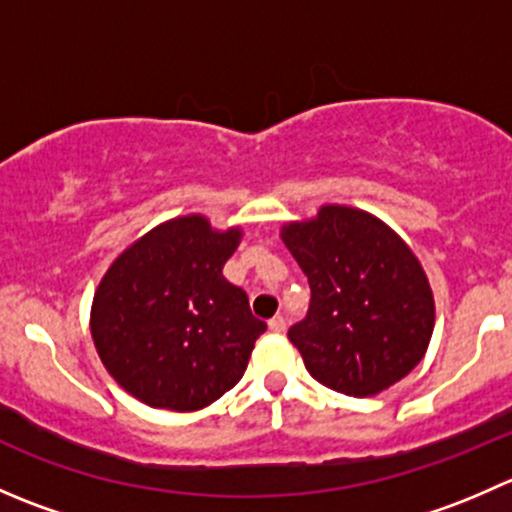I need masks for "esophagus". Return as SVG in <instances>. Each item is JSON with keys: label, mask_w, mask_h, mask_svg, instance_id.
<instances>
[{"label": "esophagus", "mask_w": 512, "mask_h": 512, "mask_svg": "<svg viewBox=\"0 0 512 512\" xmlns=\"http://www.w3.org/2000/svg\"><path fill=\"white\" fill-rule=\"evenodd\" d=\"M267 324H270V329H272V332H277V334H280V332H285V327H287V319L282 317V314H277V317H272L270 322H267Z\"/></svg>", "instance_id": "esophagus-1"}]
</instances>
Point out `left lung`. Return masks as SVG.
I'll use <instances>...</instances> for the list:
<instances>
[{
	"instance_id": "left-lung-1",
	"label": "left lung",
	"mask_w": 512,
	"mask_h": 512,
	"mask_svg": "<svg viewBox=\"0 0 512 512\" xmlns=\"http://www.w3.org/2000/svg\"><path fill=\"white\" fill-rule=\"evenodd\" d=\"M307 275V317L287 337L309 374L339 394L376 396L423 359L436 322L433 292L411 247L364 210L324 205L282 227Z\"/></svg>"
}]
</instances>
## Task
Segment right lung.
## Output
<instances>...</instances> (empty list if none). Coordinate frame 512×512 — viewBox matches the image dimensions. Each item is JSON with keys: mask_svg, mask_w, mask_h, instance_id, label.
<instances>
[{"mask_svg": "<svg viewBox=\"0 0 512 512\" xmlns=\"http://www.w3.org/2000/svg\"><path fill=\"white\" fill-rule=\"evenodd\" d=\"M242 230L203 215L153 227L116 257L91 304V337L108 374L153 409L198 411L242 379L267 329L245 289L223 277Z\"/></svg>", "mask_w": 512, "mask_h": 512, "instance_id": "1", "label": "right lung"}]
</instances>
